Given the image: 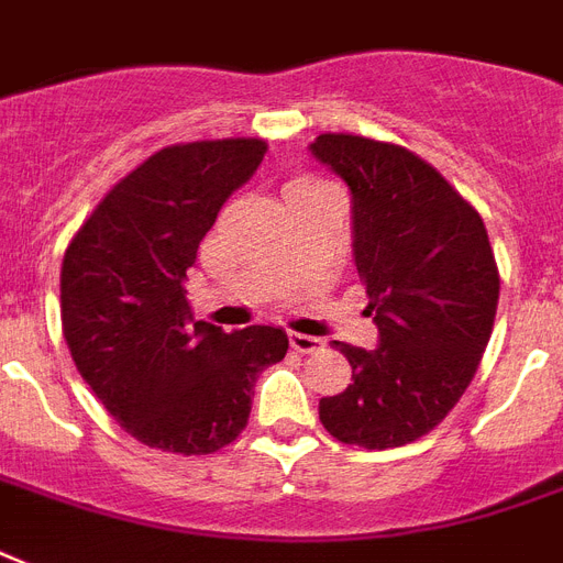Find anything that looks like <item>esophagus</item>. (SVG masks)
<instances>
[{"mask_svg":"<svg viewBox=\"0 0 563 563\" xmlns=\"http://www.w3.org/2000/svg\"><path fill=\"white\" fill-rule=\"evenodd\" d=\"M289 344L298 353H316L324 347V342H321V339H316V335H307V333H289Z\"/></svg>","mask_w":563,"mask_h":563,"instance_id":"34e87169","label":"esophagus"}]
</instances>
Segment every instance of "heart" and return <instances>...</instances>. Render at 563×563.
Returning <instances> with one entry per match:
<instances>
[{
    "instance_id": "obj_1",
    "label": "heart",
    "mask_w": 563,
    "mask_h": 563,
    "mask_svg": "<svg viewBox=\"0 0 563 563\" xmlns=\"http://www.w3.org/2000/svg\"><path fill=\"white\" fill-rule=\"evenodd\" d=\"M318 180H309V178H300V180H295V184H291L289 189H295V187H316Z\"/></svg>"
}]
</instances>
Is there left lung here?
Instances as JSON below:
<instances>
[{"instance_id": "left-lung-1", "label": "left lung", "mask_w": 563, "mask_h": 563, "mask_svg": "<svg viewBox=\"0 0 563 563\" xmlns=\"http://www.w3.org/2000/svg\"><path fill=\"white\" fill-rule=\"evenodd\" d=\"M309 152L351 189L353 263L379 330L376 351L333 342L353 383L318 415L342 444L402 446L446 418L488 347L499 300L488 230L402 145L321 134Z\"/></svg>"}]
</instances>
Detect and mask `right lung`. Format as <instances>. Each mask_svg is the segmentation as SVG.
Returning a JSON list of instances; mask_svg holds the SVG:
<instances>
[{"label":"right lung","instance_id":"add662e5","mask_svg":"<svg viewBox=\"0 0 563 563\" xmlns=\"http://www.w3.org/2000/svg\"><path fill=\"white\" fill-rule=\"evenodd\" d=\"M263 154V140L169 145L119 180L66 247L60 321L75 368L143 444L207 455L236 441L256 376L289 351L280 327L195 321L184 289L201 239Z\"/></svg>","mask_w":563,"mask_h":563}]
</instances>
